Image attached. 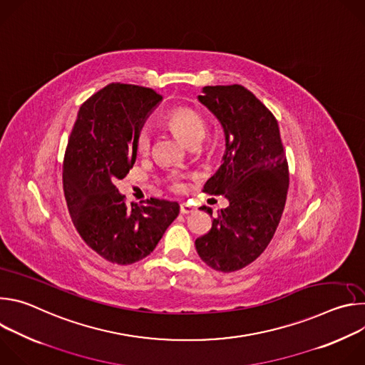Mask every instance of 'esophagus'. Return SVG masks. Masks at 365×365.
<instances>
[{"label": "esophagus", "mask_w": 365, "mask_h": 365, "mask_svg": "<svg viewBox=\"0 0 365 365\" xmlns=\"http://www.w3.org/2000/svg\"><path fill=\"white\" fill-rule=\"evenodd\" d=\"M193 211H195V206H192V205H189L186 202L180 203V214L186 215V214H192Z\"/></svg>", "instance_id": "34e87169"}]
</instances>
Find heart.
Listing matches in <instances>:
<instances>
[{"instance_id":"b5f03b06","label":"heart","mask_w":365,"mask_h":365,"mask_svg":"<svg viewBox=\"0 0 365 365\" xmlns=\"http://www.w3.org/2000/svg\"><path fill=\"white\" fill-rule=\"evenodd\" d=\"M166 121L186 143L205 137L206 127L203 120L199 117V114H196L189 108H175L169 111L166 115ZM150 145H151V130L147 125H144L140 128L137 134L135 147L140 154H144L150 150ZM173 186L179 187L178 183H175Z\"/></svg>"}]
</instances>
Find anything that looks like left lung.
Instances as JSON below:
<instances>
[{
  "mask_svg": "<svg viewBox=\"0 0 365 365\" xmlns=\"http://www.w3.org/2000/svg\"><path fill=\"white\" fill-rule=\"evenodd\" d=\"M197 99L225 134L222 165L203 192L224 195L230 205L195 247L207 266L231 273L252 263L270 244L284 210L289 166L276 117L247 88L205 86ZM199 210L212 217L211 207Z\"/></svg>",
  "mask_w": 365,
  "mask_h": 365,
  "instance_id": "1",
  "label": "left lung"
}]
</instances>
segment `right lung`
<instances>
[{
    "instance_id": "1",
    "label": "right lung",
    "mask_w": 365,
    "mask_h": 365,
    "mask_svg": "<svg viewBox=\"0 0 365 365\" xmlns=\"http://www.w3.org/2000/svg\"><path fill=\"white\" fill-rule=\"evenodd\" d=\"M162 95L110 83L79 108L63 158V190L82 240L114 264L147 257L179 215V203L147 199L128 205L115 186L135 163V138Z\"/></svg>"
}]
</instances>
